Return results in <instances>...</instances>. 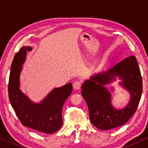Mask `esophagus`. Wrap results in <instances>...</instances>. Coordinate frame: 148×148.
<instances>
[{"mask_svg": "<svg viewBox=\"0 0 148 148\" xmlns=\"http://www.w3.org/2000/svg\"><path fill=\"white\" fill-rule=\"evenodd\" d=\"M81 86H82V83H81V82H79V81L75 82L73 84V87L75 90H79V89H80Z\"/></svg>", "mask_w": 148, "mask_h": 148, "instance_id": "34e87169", "label": "esophagus"}]
</instances>
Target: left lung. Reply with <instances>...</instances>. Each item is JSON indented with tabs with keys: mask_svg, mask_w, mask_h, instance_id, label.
Here are the masks:
<instances>
[{
	"mask_svg": "<svg viewBox=\"0 0 148 148\" xmlns=\"http://www.w3.org/2000/svg\"><path fill=\"white\" fill-rule=\"evenodd\" d=\"M119 76L122 85L131 94L129 104L116 110L111 105L110 94L104 87ZM92 125L101 130H110L123 125L136 111L142 93V78L135 56L126 57L105 72L95 75L82 86Z\"/></svg>",
	"mask_w": 148,
	"mask_h": 148,
	"instance_id": "1",
	"label": "left lung"
}]
</instances>
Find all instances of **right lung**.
<instances>
[{
	"instance_id": "1",
	"label": "right lung",
	"mask_w": 148,
	"mask_h": 148,
	"mask_svg": "<svg viewBox=\"0 0 148 148\" xmlns=\"http://www.w3.org/2000/svg\"><path fill=\"white\" fill-rule=\"evenodd\" d=\"M30 47H23L16 54L11 65L8 96L12 107L23 126L38 132L52 134L62 125V110L65 101L71 94L72 84L55 88L40 103H32L20 91V74Z\"/></svg>"
}]
</instances>
